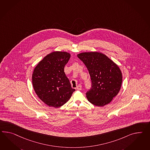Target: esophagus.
I'll list each match as a JSON object with an SVG mask.
<instances>
[{
    "instance_id": "obj_1",
    "label": "esophagus",
    "mask_w": 150,
    "mask_h": 150,
    "mask_svg": "<svg viewBox=\"0 0 150 150\" xmlns=\"http://www.w3.org/2000/svg\"><path fill=\"white\" fill-rule=\"evenodd\" d=\"M77 89L78 90H81V85H79L77 86Z\"/></svg>"
}]
</instances>
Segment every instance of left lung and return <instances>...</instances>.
Here are the masks:
<instances>
[{
    "mask_svg": "<svg viewBox=\"0 0 150 150\" xmlns=\"http://www.w3.org/2000/svg\"><path fill=\"white\" fill-rule=\"evenodd\" d=\"M88 69L92 82L86 92L88 100L93 105L103 107L119 92L122 76L119 66L105 54L97 52L77 55Z\"/></svg>",
    "mask_w": 150,
    "mask_h": 150,
    "instance_id": "1",
    "label": "left lung"
}]
</instances>
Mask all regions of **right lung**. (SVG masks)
<instances>
[{"label": "right lung", "instance_id": "obj_1", "mask_svg": "<svg viewBox=\"0 0 150 150\" xmlns=\"http://www.w3.org/2000/svg\"><path fill=\"white\" fill-rule=\"evenodd\" d=\"M70 57L69 53L66 52H52L39 62L34 69L32 83L35 91L50 107L63 105L75 91L64 72Z\"/></svg>", "mask_w": 150, "mask_h": 150}]
</instances>
